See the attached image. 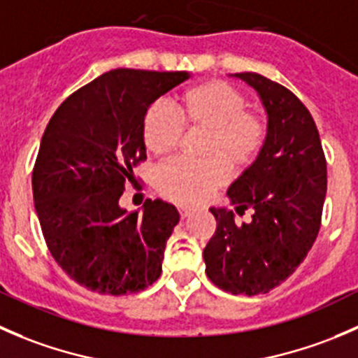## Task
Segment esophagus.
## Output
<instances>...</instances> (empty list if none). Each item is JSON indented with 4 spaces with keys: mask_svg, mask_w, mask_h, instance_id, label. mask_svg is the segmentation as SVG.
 <instances>
[{
    "mask_svg": "<svg viewBox=\"0 0 358 358\" xmlns=\"http://www.w3.org/2000/svg\"><path fill=\"white\" fill-rule=\"evenodd\" d=\"M179 214H180V217H182V219L189 217V215H191V208H187V207H179Z\"/></svg>",
    "mask_w": 358,
    "mask_h": 358,
    "instance_id": "esophagus-1",
    "label": "esophagus"
}]
</instances>
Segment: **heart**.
<instances>
[{"mask_svg": "<svg viewBox=\"0 0 358 358\" xmlns=\"http://www.w3.org/2000/svg\"><path fill=\"white\" fill-rule=\"evenodd\" d=\"M169 115L160 106L146 109L141 136L148 153L169 158L186 134H203L198 144L200 162H176L157 176L162 196L179 205H198L228 180V172L242 174L259 158L268 137V120L257 108L245 106L238 88L224 81L193 85L172 99Z\"/></svg>", "mask_w": 358, "mask_h": 358, "instance_id": "obj_1", "label": "heart"}]
</instances>
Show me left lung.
<instances>
[{"label":"left lung","mask_w":358,"mask_h":358,"mask_svg":"<svg viewBox=\"0 0 358 358\" xmlns=\"http://www.w3.org/2000/svg\"><path fill=\"white\" fill-rule=\"evenodd\" d=\"M259 94L268 137L259 158L231 186L235 210H252L238 226L235 214L212 207L215 233L203 249L207 277L231 294H266L291 277L318 235L327 191V164L306 106L280 83L257 73H236Z\"/></svg>","instance_id":"1"}]
</instances>
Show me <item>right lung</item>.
I'll list each match as a JSON object with an SVG mask.
<instances>
[{"label": "right lung", "mask_w": 358, "mask_h": 358, "mask_svg": "<svg viewBox=\"0 0 358 358\" xmlns=\"http://www.w3.org/2000/svg\"><path fill=\"white\" fill-rule=\"evenodd\" d=\"M187 78L186 71L113 69L71 94L45 129L34 208L54 259L90 291L132 294L160 277L178 208L146 200L141 214L127 212L120 196L146 160L144 113Z\"/></svg>", "instance_id": "add662e5"}]
</instances>
